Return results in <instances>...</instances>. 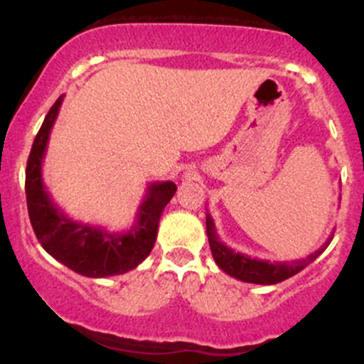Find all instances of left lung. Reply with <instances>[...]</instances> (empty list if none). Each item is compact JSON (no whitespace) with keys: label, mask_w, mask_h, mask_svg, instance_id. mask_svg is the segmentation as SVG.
I'll return each mask as SVG.
<instances>
[{"label":"left lung","mask_w":364,"mask_h":364,"mask_svg":"<svg viewBox=\"0 0 364 364\" xmlns=\"http://www.w3.org/2000/svg\"><path fill=\"white\" fill-rule=\"evenodd\" d=\"M205 232H208V241L213 253V259L218 264L220 269L225 271L229 277L237 278V280L241 282L260 285H274L287 280V278L294 277L299 271H303L308 264L314 262V260L328 248V245L331 243L333 240L331 234V236L326 240V243L322 245L318 250L310 253L306 259L291 260V262H271V260L252 259V257L240 252H234L232 248L223 245L222 241H220L218 234H216L215 222H213L209 213H205Z\"/></svg>","instance_id":"8db88e82"}]
</instances>
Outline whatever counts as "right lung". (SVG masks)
Returning a JSON list of instances; mask_svg holds the SVG:
<instances>
[{"mask_svg":"<svg viewBox=\"0 0 364 364\" xmlns=\"http://www.w3.org/2000/svg\"><path fill=\"white\" fill-rule=\"evenodd\" d=\"M61 104L63 95L47 112L26 165V200L33 230L43 250L82 277L123 274L151 253L161 211L174 197L178 186L172 181L151 183L137 209V220L127 232H109L102 227L68 218L53 203L42 179V161Z\"/></svg>","mask_w":364,"mask_h":364,"instance_id":"right-lung-1","label":"right lung"}]
</instances>
